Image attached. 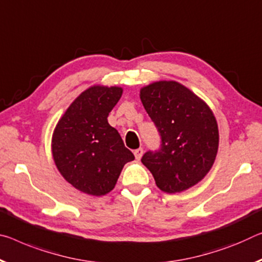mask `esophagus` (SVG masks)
<instances>
[{
  "label": "esophagus",
  "mask_w": 262,
  "mask_h": 262,
  "mask_svg": "<svg viewBox=\"0 0 262 262\" xmlns=\"http://www.w3.org/2000/svg\"><path fill=\"white\" fill-rule=\"evenodd\" d=\"M134 155H135L136 160H140L143 155V148H139V149H136V150H134Z\"/></svg>",
  "instance_id": "34e87169"
}]
</instances>
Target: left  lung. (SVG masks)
<instances>
[{"label":"left lung","mask_w":262,"mask_h":262,"mask_svg":"<svg viewBox=\"0 0 262 262\" xmlns=\"http://www.w3.org/2000/svg\"><path fill=\"white\" fill-rule=\"evenodd\" d=\"M144 110L161 136L159 150L141 162L168 193L181 192L206 176L218 151V124L209 106L177 81H156L140 91Z\"/></svg>","instance_id":"obj_1"}]
</instances>
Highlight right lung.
Wrapping results in <instances>:
<instances>
[{"label": "right lung", "mask_w": 262, "mask_h": 262, "mask_svg": "<svg viewBox=\"0 0 262 262\" xmlns=\"http://www.w3.org/2000/svg\"><path fill=\"white\" fill-rule=\"evenodd\" d=\"M121 95V87H90L70 105L53 132L52 155L61 176L92 196L113 190L123 165L135 159L107 121Z\"/></svg>", "instance_id": "obj_1"}]
</instances>
